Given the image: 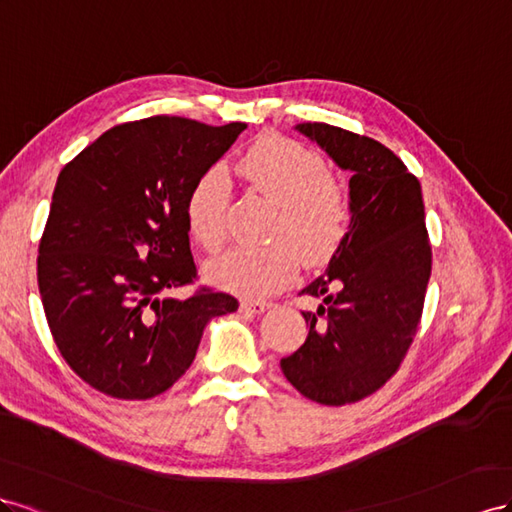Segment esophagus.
Listing matches in <instances>:
<instances>
[{"mask_svg": "<svg viewBox=\"0 0 512 512\" xmlns=\"http://www.w3.org/2000/svg\"><path fill=\"white\" fill-rule=\"evenodd\" d=\"M270 304H266V302H248V300H242L240 302V313H244V315H261L264 313L266 309H268Z\"/></svg>", "mask_w": 512, "mask_h": 512, "instance_id": "34e87169", "label": "esophagus"}]
</instances>
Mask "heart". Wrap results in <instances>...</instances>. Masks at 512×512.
<instances>
[{
  "label": "heart",
  "mask_w": 512,
  "mask_h": 512,
  "mask_svg": "<svg viewBox=\"0 0 512 512\" xmlns=\"http://www.w3.org/2000/svg\"><path fill=\"white\" fill-rule=\"evenodd\" d=\"M244 180L276 203L270 246H236L206 266V279L246 300H264L287 287L309 264L328 261L341 246L352 203L345 188L330 178L326 160L304 143L266 135L242 156ZM231 184L221 167L197 175L186 193L184 214L191 236L208 251L227 240Z\"/></svg>",
  "instance_id": "obj_1"
}]
</instances>
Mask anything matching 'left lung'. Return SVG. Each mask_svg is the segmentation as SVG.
I'll return each instance as SVG.
<instances>
[{
	"label": "left lung",
	"instance_id": "left-lung-1",
	"mask_svg": "<svg viewBox=\"0 0 512 512\" xmlns=\"http://www.w3.org/2000/svg\"><path fill=\"white\" fill-rule=\"evenodd\" d=\"M296 130L352 173V218L324 276L300 296L309 337L281 360L287 382L321 405L354 403L397 373L420 324L431 276L425 203L416 175L375 139L304 122Z\"/></svg>",
	"mask_w": 512,
	"mask_h": 512
}]
</instances>
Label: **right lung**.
Listing matches in <instances>:
<instances>
[{"instance_id":"1","label":"right lung","mask_w":512,"mask_h":512,"mask_svg":"<svg viewBox=\"0 0 512 512\" xmlns=\"http://www.w3.org/2000/svg\"><path fill=\"white\" fill-rule=\"evenodd\" d=\"M246 128L156 115L113 126L60 171L38 248L53 341L85 384L143 401L191 367L208 321L238 300L193 283L186 193Z\"/></svg>"}]
</instances>
